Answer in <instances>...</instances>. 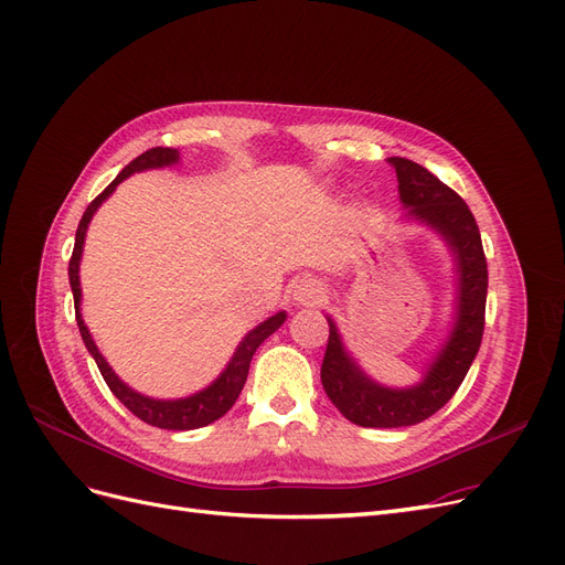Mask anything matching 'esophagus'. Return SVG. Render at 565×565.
Wrapping results in <instances>:
<instances>
[{
  "instance_id": "obj_1",
  "label": "esophagus",
  "mask_w": 565,
  "mask_h": 565,
  "mask_svg": "<svg viewBox=\"0 0 565 565\" xmlns=\"http://www.w3.org/2000/svg\"><path fill=\"white\" fill-rule=\"evenodd\" d=\"M292 299L299 306H318L320 301H324V287L311 278L299 280L292 289Z\"/></svg>"
}]
</instances>
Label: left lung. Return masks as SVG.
<instances>
[{"mask_svg":"<svg viewBox=\"0 0 565 565\" xmlns=\"http://www.w3.org/2000/svg\"><path fill=\"white\" fill-rule=\"evenodd\" d=\"M388 162L396 169L398 193L407 216L440 233L455 254L457 316L448 341L426 370L424 380L409 388H388L370 380L353 363L341 344L337 324L328 318L330 337L320 367L324 393L349 422L367 429L413 426L436 415L465 382L486 328L488 264L481 233L467 202L426 167L405 158H388Z\"/></svg>","mask_w":565,"mask_h":565,"instance_id":"left-lung-1","label":"left lung"}]
</instances>
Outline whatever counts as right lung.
<instances>
[{"mask_svg": "<svg viewBox=\"0 0 565 565\" xmlns=\"http://www.w3.org/2000/svg\"><path fill=\"white\" fill-rule=\"evenodd\" d=\"M179 162V150L177 148H150L146 150L143 156H139L136 160H131L122 172L115 177V181L100 193L96 200H92V204L87 207V212L82 214V221L77 226V235H75V249L71 256V266H67V276H71V287H73V297H75V316H77V328L82 334L84 347L94 355V361L104 374V380L108 384V388L115 393V398L122 403L129 413H134L139 419H143L150 426H158V429H169V431H191V429H200V426H207L212 422H216L218 417H224L228 409L233 407V403L241 396V391L247 382V372H249V363L254 351L262 347V341L268 339L273 332H276L280 324L285 322L287 313L280 311L276 316H270L268 320H264L259 328H254L243 341L241 347L235 349L228 367L218 374V380L214 384H210L207 388H202L193 396L188 398H179V401H158V398H148L136 393L134 388H129L122 380L117 377L113 372V367L106 363V358L100 355V351L96 349L94 339L87 330V324L82 320L79 313V299H82V289H79V259H82V247H84V235H87L89 221L96 214V210L104 204V200L115 191L117 183H122L127 177L143 172V169H158V167H167V164H177Z\"/></svg>", "mask_w": 565, "mask_h": 565, "instance_id": "1", "label": "right lung"}]
</instances>
